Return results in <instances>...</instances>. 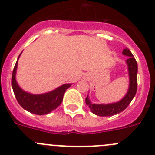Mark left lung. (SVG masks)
<instances>
[{"label":"left lung","instance_id":"obj_1","mask_svg":"<svg viewBox=\"0 0 155 155\" xmlns=\"http://www.w3.org/2000/svg\"><path fill=\"white\" fill-rule=\"evenodd\" d=\"M123 54L128 57V59L126 61L128 67L130 78L128 91L125 96L120 101L110 104H93L91 102L87 95L85 98L86 104L90 108L91 113L97 116H111L121 113L127 109L136 94L137 88V63L128 48H126L123 50Z\"/></svg>","mask_w":155,"mask_h":155}]
</instances>
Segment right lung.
I'll list each match as a JSON object with an SVG mask.
<instances>
[{
	"instance_id": "add662e5",
	"label": "right lung",
	"mask_w": 155,
	"mask_h": 155,
	"mask_svg": "<svg viewBox=\"0 0 155 155\" xmlns=\"http://www.w3.org/2000/svg\"><path fill=\"white\" fill-rule=\"evenodd\" d=\"M21 53H20L19 57L21 56ZM18 58L12 73V86L14 94L15 95L19 105L29 113L36 115L48 114L57 109L62 102L63 97L66 90L69 88L72 84H64L56 89L44 94H34L25 91L19 87L16 81V71Z\"/></svg>"
}]
</instances>
